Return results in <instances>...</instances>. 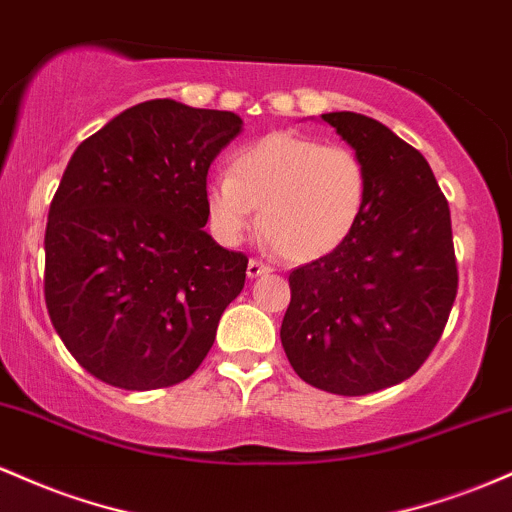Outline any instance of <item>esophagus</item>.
I'll return each instance as SVG.
<instances>
[{
	"label": "esophagus",
	"instance_id": "esophagus-1",
	"mask_svg": "<svg viewBox=\"0 0 512 512\" xmlns=\"http://www.w3.org/2000/svg\"><path fill=\"white\" fill-rule=\"evenodd\" d=\"M246 273H249V278H258V275L271 273V266H266L263 261H256V258H251L249 266H246Z\"/></svg>",
	"mask_w": 512,
	"mask_h": 512
}]
</instances>
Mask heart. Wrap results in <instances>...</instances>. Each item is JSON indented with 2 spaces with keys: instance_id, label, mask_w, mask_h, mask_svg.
<instances>
[{
  "instance_id": "b5f03b06",
  "label": "heart",
  "mask_w": 512,
  "mask_h": 512,
  "mask_svg": "<svg viewBox=\"0 0 512 512\" xmlns=\"http://www.w3.org/2000/svg\"><path fill=\"white\" fill-rule=\"evenodd\" d=\"M370 174L355 149L324 145L292 132H271L234 149L229 174L205 186L212 234L237 244L254 225L285 261L331 254L358 225Z\"/></svg>"
}]
</instances>
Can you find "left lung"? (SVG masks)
I'll return each instance as SVG.
<instances>
[{
	"mask_svg": "<svg viewBox=\"0 0 512 512\" xmlns=\"http://www.w3.org/2000/svg\"><path fill=\"white\" fill-rule=\"evenodd\" d=\"M321 118L363 157L370 188L348 239L290 273L280 341L307 384L363 396L409 380L445 331L459 280L450 205L426 157L380 120Z\"/></svg>",
	"mask_w": 512,
	"mask_h": 512,
	"instance_id": "left-lung-1",
	"label": "left lung"
}]
</instances>
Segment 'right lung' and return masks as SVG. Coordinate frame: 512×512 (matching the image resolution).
Segmentation results:
<instances>
[{
	"instance_id": "right-lung-1",
	"label": "right lung",
	"mask_w": 512,
	"mask_h": 512,
	"mask_svg": "<svg viewBox=\"0 0 512 512\" xmlns=\"http://www.w3.org/2000/svg\"><path fill=\"white\" fill-rule=\"evenodd\" d=\"M239 132L232 111L154 99L74 149L45 227V307L96 380L171 387L210 353L249 266L203 232L208 169Z\"/></svg>"
}]
</instances>
